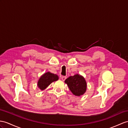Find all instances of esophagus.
<instances>
[{
    "mask_svg": "<svg viewBox=\"0 0 128 128\" xmlns=\"http://www.w3.org/2000/svg\"><path fill=\"white\" fill-rule=\"evenodd\" d=\"M60 79L62 80V81H64L66 79V77L64 76H62L60 77Z\"/></svg>",
    "mask_w": 128,
    "mask_h": 128,
    "instance_id": "obj_1",
    "label": "esophagus"
}]
</instances>
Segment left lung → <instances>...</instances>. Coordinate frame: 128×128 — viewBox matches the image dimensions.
<instances>
[{
    "mask_svg": "<svg viewBox=\"0 0 128 128\" xmlns=\"http://www.w3.org/2000/svg\"><path fill=\"white\" fill-rule=\"evenodd\" d=\"M72 93L76 96L83 95L86 91L87 82L83 76L76 74L70 76L64 81Z\"/></svg>",
    "mask_w": 128,
    "mask_h": 128,
    "instance_id": "left-lung-1",
    "label": "left lung"
}]
</instances>
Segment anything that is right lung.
<instances>
[{"label": "right lung", "mask_w": 128, "mask_h": 128, "mask_svg": "<svg viewBox=\"0 0 128 128\" xmlns=\"http://www.w3.org/2000/svg\"><path fill=\"white\" fill-rule=\"evenodd\" d=\"M58 80V75L48 72L44 73L40 76L37 82V86L42 91L45 90L51 83L56 82Z\"/></svg>", "instance_id": "right-lung-1"}]
</instances>
